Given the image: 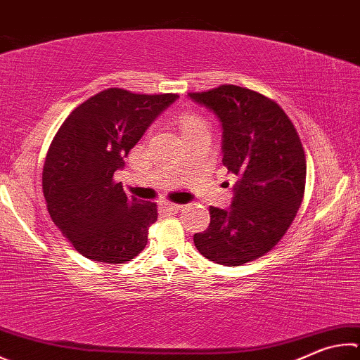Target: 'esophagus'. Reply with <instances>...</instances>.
Listing matches in <instances>:
<instances>
[{
    "instance_id": "34e87169",
    "label": "esophagus",
    "mask_w": 360,
    "mask_h": 360,
    "mask_svg": "<svg viewBox=\"0 0 360 360\" xmlns=\"http://www.w3.org/2000/svg\"><path fill=\"white\" fill-rule=\"evenodd\" d=\"M160 207L163 209V211H167V212H174V211H179V209H181L182 206H181V205H176V202L162 201V202H160Z\"/></svg>"
}]
</instances>
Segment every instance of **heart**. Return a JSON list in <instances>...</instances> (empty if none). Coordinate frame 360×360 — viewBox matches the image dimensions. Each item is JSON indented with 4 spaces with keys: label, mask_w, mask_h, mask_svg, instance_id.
Here are the masks:
<instances>
[{
    "label": "heart",
    "mask_w": 360,
    "mask_h": 360,
    "mask_svg": "<svg viewBox=\"0 0 360 360\" xmlns=\"http://www.w3.org/2000/svg\"><path fill=\"white\" fill-rule=\"evenodd\" d=\"M178 121H179V127L182 130V134L188 132V130H193V129H198V127L206 126V121L202 120L201 116L195 115L192 112L181 113L179 117H178Z\"/></svg>",
    "instance_id": "1"
}]
</instances>
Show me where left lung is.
Wrapping results in <instances>:
<instances>
[{"label": "left lung", "instance_id": "8db88e82", "mask_svg": "<svg viewBox=\"0 0 360 360\" xmlns=\"http://www.w3.org/2000/svg\"><path fill=\"white\" fill-rule=\"evenodd\" d=\"M224 127V165L236 174L231 207L211 206V224L197 233V250L224 266L261 258L288 231L304 200L307 162L286 113L269 97L236 84L188 93Z\"/></svg>", "mask_w": 360, "mask_h": 360}]
</instances>
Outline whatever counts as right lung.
Segmentation results:
<instances>
[{"instance_id": "1", "label": "right lung", "mask_w": 360, "mask_h": 360, "mask_svg": "<svg viewBox=\"0 0 360 360\" xmlns=\"http://www.w3.org/2000/svg\"><path fill=\"white\" fill-rule=\"evenodd\" d=\"M178 94L108 88L82 102L49 148L42 191L53 224L89 259L120 264L148 244L158 205L127 197L113 179L124 158Z\"/></svg>"}]
</instances>
